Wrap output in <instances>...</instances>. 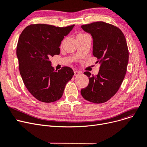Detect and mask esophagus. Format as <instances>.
<instances>
[{"instance_id": "34e87169", "label": "esophagus", "mask_w": 147, "mask_h": 147, "mask_svg": "<svg viewBox=\"0 0 147 147\" xmlns=\"http://www.w3.org/2000/svg\"><path fill=\"white\" fill-rule=\"evenodd\" d=\"M74 76H78L81 74V72L78 71V70H75L74 71Z\"/></svg>"}]
</instances>
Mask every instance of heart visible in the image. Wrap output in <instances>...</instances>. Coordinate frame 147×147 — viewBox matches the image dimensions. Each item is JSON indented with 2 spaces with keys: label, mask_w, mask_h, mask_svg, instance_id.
Masks as SVG:
<instances>
[{
  "label": "heart",
  "mask_w": 147,
  "mask_h": 147,
  "mask_svg": "<svg viewBox=\"0 0 147 147\" xmlns=\"http://www.w3.org/2000/svg\"><path fill=\"white\" fill-rule=\"evenodd\" d=\"M79 35H83V34H79Z\"/></svg>",
  "instance_id": "1"
}]
</instances>
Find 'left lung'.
Masks as SVG:
<instances>
[{
  "mask_svg": "<svg viewBox=\"0 0 147 147\" xmlns=\"http://www.w3.org/2000/svg\"><path fill=\"white\" fill-rule=\"evenodd\" d=\"M81 28L92 36V53L100 67L97 75L84 72L89 78V84L80 93L89 101L103 103L117 92L124 79L129 61L127 41L120 29L104 22L84 24Z\"/></svg>",
  "mask_w": 147,
  "mask_h": 147,
  "instance_id": "obj_1",
  "label": "left lung"
}]
</instances>
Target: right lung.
I'll list each match as a JSON object with an SVG mask.
<instances>
[{
    "label": "right lung",
    "mask_w": 147,
    "mask_h": 147,
    "mask_svg": "<svg viewBox=\"0 0 147 147\" xmlns=\"http://www.w3.org/2000/svg\"><path fill=\"white\" fill-rule=\"evenodd\" d=\"M74 26L30 24L19 37L17 56L20 75L28 90L38 100L52 103L59 100L67 83L73 78L71 68L55 70L49 59L59 55L61 41Z\"/></svg>",
    "instance_id": "right-lung-1"
}]
</instances>
